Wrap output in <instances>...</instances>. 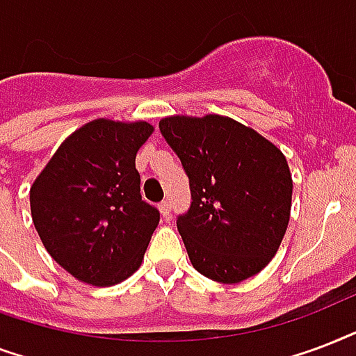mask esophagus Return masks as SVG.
Here are the masks:
<instances>
[{"label": "esophagus", "instance_id": "esophagus-1", "mask_svg": "<svg viewBox=\"0 0 356 356\" xmlns=\"http://www.w3.org/2000/svg\"><path fill=\"white\" fill-rule=\"evenodd\" d=\"M159 211H161L163 219H169V217H170V202H169V200H163V202H159Z\"/></svg>", "mask_w": 356, "mask_h": 356}]
</instances>
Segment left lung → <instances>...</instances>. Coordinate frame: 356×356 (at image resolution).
<instances>
[{
	"instance_id": "8db88e82",
	"label": "left lung",
	"mask_w": 356,
	"mask_h": 356,
	"mask_svg": "<svg viewBox=\"0 0 356 356\" xmlns=\"http://www.w3.org/2000/svg\"><path fill=\"white\" fill-rule=\"evenodd\" d=\"M159 131L189 178L191 206L176 227L193 267L222 284L254 277L290 221L293 181L284 154L221 115L167 117Z\"/></svg>"
}]
</instances>
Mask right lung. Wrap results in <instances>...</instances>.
<instances>
[{"mask_svg": "<svg viewBox=\"0 0 356 356\" xmlns=\"http://www.w3.org/2000/svg\"><path fill=\"white\" fill-rule=\"evenodd\" d=\"M148 122L96 118L57 148L29 191L49 256L81 282L113 286L139 269L159 211L140 197L135 156Z\"/></svg>", "mask_w": 356, "mask_h": 356, "instance_id": "obj_1", "label": "right lung"}]
</instances>
